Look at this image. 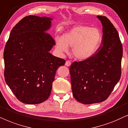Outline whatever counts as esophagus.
<instances>
[{"label": "esophagus", "mask_w": 128, "mask_h": 128, "mask_svg": "<svg viewBox=\"0 0 128 128\" xmlns=\"http://www.w3.org/2000/svg\"><path fill=\"white\" fill-rule=\"evenodd\" d=\"M71 62H70V61H67L66 62V63H65V66H67V67H70V66H71Z\"/></svg>", "instance_id": "obj_1"}]
</instances>
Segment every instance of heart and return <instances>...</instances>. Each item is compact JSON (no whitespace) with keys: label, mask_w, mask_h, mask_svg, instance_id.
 Segmentation results:
<instances>
[{"label":"heart","mask_w":128,"mask_h":128,"mask_svg":"<svg viewBox=\"0 0 128 128\" xmlns=\"http://www.w3.org/2000/svg\"><path fill=\"white\" fill-rule=\"evenodd\" d=\"M102 40L101 32L96 27L78 25L66 32L62 37H56V48L60 53L67 52L72 47L75 58L86 60L95 53Z\"/></svg>","instance_id":"obj_1"}]
</instances>
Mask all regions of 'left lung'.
Wrapping results in <instances>:
<instances>
[{
    "label": "left lung",
    "mask_w": 128,
    "mask_h": 128,
    "mask_svg": "<svg viewBox=\"0 0 128 128\" xmlns=\"http://www.w3.org/2000/svg\"><path fill=\"white\" fill-rule=\"evenodd\" d=\"M97 18L102 25V46L91 57L75 61L70 68L72 95L84 104L106 100L121 76L123 48L118 33L106 17Z\"/></svg>",
    "instance_id": "left-lung-1"
}]
</instances>
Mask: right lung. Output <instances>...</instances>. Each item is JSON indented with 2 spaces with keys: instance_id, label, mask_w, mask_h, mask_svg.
Returning <instances> with one entry per match:
<instances>
[{
  "instance_id": "right-lung-1",
  "label": "right lung",
  "mask_w": 128,
  "mask_h": 128,
  "mask_svg": "<svg viewBox=\"0 0 128 128\" xmlns=\"http://www.w3.org/2000/svg\"><path fill=\"white\" fill-rule=\"evenodd\" d=\"M52 20L48 17H25L13 27L6 42L3 53L5 81L24 104L46 101L57 68L66 63L49 52L56 44L47 33Z\"/></svg>"
}]
</instances>
